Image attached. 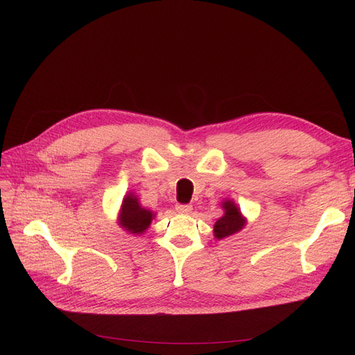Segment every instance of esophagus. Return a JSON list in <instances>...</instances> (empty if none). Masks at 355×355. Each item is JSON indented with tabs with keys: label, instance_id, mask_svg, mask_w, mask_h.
Masks as SVG:
<instances>
[{
	"label": "esophagus",
	"instance_id": "esophagus-1",
	"mask_svg": "<svg viewBox=\"0 0 355 355\" xmlns=\"http://www.w3.org/2000/svg\"><path fill=\"white\" fill-rule=\"evenodd\" d=\"M176 211L182 213V214H189L192 211V206L191 204H178Z\"/></svg>",
	"mask_w": 355,
	"mask_h": 355
}]
</instances>
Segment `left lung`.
I'll return each instance as SVG.
<instances>
[{
  "instance_id": "left-lung-1",
  "label": "left lung",
  "mask_w": 355,
  "mask_h": 355,
  "mask_svg": "<svg viewBox=\"0 0 355 355\" xmlns=\"http://www.w3.org/2000/svg\"><path fill=\"white\" fill-rule=\"evenodd\" d=\"M222 209L225 210L223 216L216 220L213 230L214 237L218 240L230 237V235L241 231L245 225V219L243 218L237 204H235L232 200L222 201Z\"/></svg>"
}]
</instances>
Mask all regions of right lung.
I'll return each mask as SVG.
<instances>
[{
  "label": "right lung",
  "instance_id": "obj_1",
  "mask_svg": "<svg viewBox=\"0 0 355 355\" xmlns=\"http://www.w3.org/2000/svg\"><path fill=\"white\" fill-rule=\"evenodd\" d=\"M154 218V211L142 207L139 198L133 192H128L121 202L118 223L130 234H144L149 228Z\"/></svg>",
  "mask_w": 355,
  "mask_h": 355
}]
</instances>
